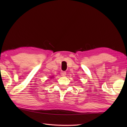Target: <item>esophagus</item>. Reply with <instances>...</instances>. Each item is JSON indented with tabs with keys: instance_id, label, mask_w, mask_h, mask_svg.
Segmentation results:
<instances>
[{
	"instance_id": "obj_1",
	"label": "esophagus",
	"mask_w": 127,
	"mask_h": 127,
	"mask_svg": "<svg viewBox=\"0 0 127 127\" xmlns=\"http://www.w3.org/2000/svg\"><path fill=\"white\" fill-rule=\"evenodd\" d=\"M61 74L62 76H65L66 75V72H64V71H62L61 72Z\"/></svg>"
}]
</instances>
